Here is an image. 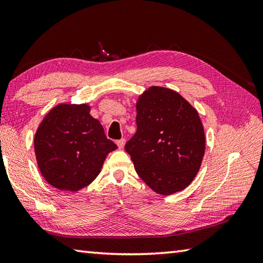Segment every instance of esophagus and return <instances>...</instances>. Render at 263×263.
Wrapping results in <instances>:
<instances>
[{
  "label": "esophagus",
  "mask_w": 263,
  "mask_h": 263,
  "mask_svg": "<svg viewBox=\"0 0 263 263\" xmlns=\"http://www.w3.org/2000/svg\"><path fill=\"white\" fill-rule=\"evenodd\" d=\"M116 144H117V147H119V149H123V148H124V144H125V139H121V140H117Z\"/></svg>",
  "instance_id": "34e87169"
}]
</instances>
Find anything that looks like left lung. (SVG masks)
Returning a JSON list of instances; mask_svg holds the SVG:
<instances>
[{
  "mask_svg": "<svg viewBox=\"0 0 263 263\" xmlns=\"http://www.w3.org/2000/svg\"><path fill=\"white\" fill-rule=\"evenodd\" d=\"M137 132L125 144L138 175L161 195L187 187L202 163L205 138L198 110L170 88L152 86L137 100Z\"/></svg>",
  "mask_w": 263,
  "mask_h": 263,
  "instance_id": "1",
  "label": "left lung"
}]
</instances>
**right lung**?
Masks as SVG:
<instances>
[{
  "instance_id": "add662e5",
  "label": "right lung",
  "mask_w": 263,
  "mask_h": 263,
  "mask_svg": "<svg viewBox=\"0 0 263 263\" xmlns=\"http://www.w3.org/2000/svg\"><path fill=\"white\" fill-rule=\"evenodd\" d=\"M35 155L42 175L62 191L88 186L117 146L105 136L103 125L90 115L88 104H58L35 133Z\"/></svg>"
}]
</instances>
